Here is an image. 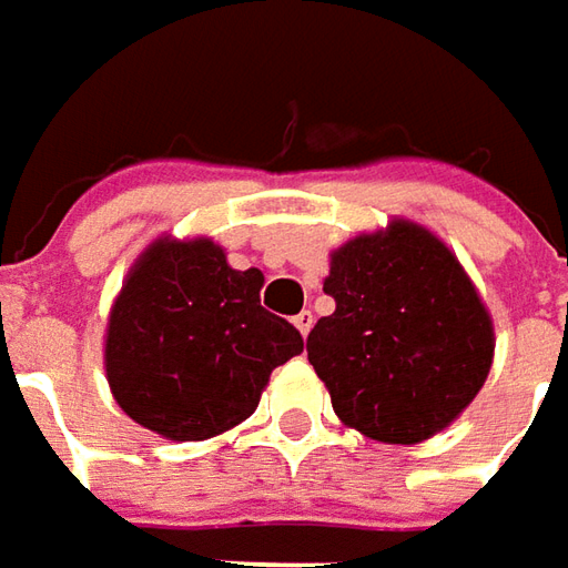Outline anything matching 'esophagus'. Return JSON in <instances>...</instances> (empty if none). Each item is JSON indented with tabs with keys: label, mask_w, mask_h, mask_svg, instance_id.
Returning a JSON list of instances; mask_svg holds the SVG:
<instances>
[{
	"label": "esophagus",
	"mask_w": 568,
	"mask_h": 568,
	"mask_svg": "<svg viewBox=\"0 0 568 568\" xmlns=\"http://www.w3.org/2000/svg\"><path fill=\"white\" fill-rule=\"evenodd\" d=\"M294 325H296V328H300V335L306 338V335H310V328L316 325V316H313L310 310H303L300 316H294Z\"/></svg>",
	"instance_id": "obj_1"
}]
</instances>
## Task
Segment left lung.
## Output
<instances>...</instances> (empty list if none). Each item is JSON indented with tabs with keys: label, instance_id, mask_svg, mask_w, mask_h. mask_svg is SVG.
<instances>
[{
	"label": "left lung",
	"instance_id": "obj_1",
	"mask_svg": "<svg viewBox=\"0 0 568 568\" xmlns=\"http://www.w3.org/2000/svg\"><path fill=\"white\" fill-rule=\"evenodd\" d=\"M306 354L338 420L388 446H417L462 417L490 376L487 303L446 243L407 217L332 250Z\"/></svg>",
	"mask_w": 568,
	"mask_h": 568
}]
</instances>
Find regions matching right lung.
<instances>
[{
    "label": "right lung",
    "instance_id": "right-lung-1",
    "mask_svg": "<svg viewBox=\"0 0 568 568\" xmlns=\"http://www.w3.org/2000/svg\"><path fill=\"white\" fill-rule=\"evenodd\" d=\"M265 274L236 272L211 236H158L110 306L103 369L122 410L173 443L240 426L274 366L303 351L287 318L265 313Z\"/></svg>",
    "mask_w": 568,
    "mask_h": 568
}]
</instances>
